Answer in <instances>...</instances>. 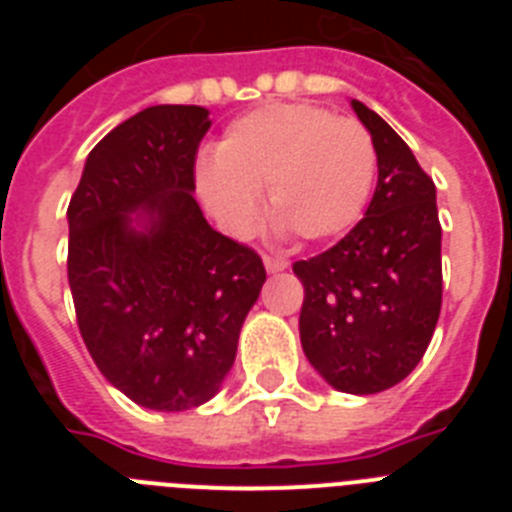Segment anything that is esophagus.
<instances>
[{"mask_svg":"<svg viewBox=\"0 0 512 512\" xmlns=\"http://www.w3.org/2000/svg\"><path fill=\"white\" fill-rule=\"evenodd\" d=\"M264 266L269 274H277V271H284L289 266L287 259H282V256H264Z\"/></svg>","mask_w":512,"mask_h":512,"instance_id":"esophagus-1","label":"esophagus"}]
</instances>
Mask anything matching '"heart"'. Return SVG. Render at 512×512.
<instances>
[{
  "label": "heart",
  "mask_w": 512,
  "mask_h": 512,
  "mask_svg": "<svg viewBox=\"0 0 512 512\" xmlns=\"http://www.w3.org/2000/svg\"><path fill=\"white\" fill-rule=\"evenodd\" d=\"M377 174L372 135L351 117L300 102L266 104L233 120L194 174L200 200L228 233L246 235L259 192L279 228L307 243L346 233Z\"/></svg>",
  "instance_id": "obj_1"
}]
</instances>
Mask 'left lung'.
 <instances>
[{
	"label": "left lung",
	"mask_w": 512,
	"mask_h": 512,
	"mask_svg": "<svg viewBox=\"0 0 512 512\" xmlns=\"http://www.w3.org/2000/svg\"><path fill=\"white\" fill-rule=\"evenodd\" d=\"M377 151V189L336 246L297 261L305 287L300 341L338 392L377 395L413 372L441 312V223L436 187L408 143L351 99Z\"/></svg>",
	"instance_id": "1"
}]
</instances>
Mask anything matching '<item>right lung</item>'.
I'll return each mask as SVG.
<instances>
[{
  "instance_id": "obj_1",
  "label": "right lung",
  "mask_w": 512,
  "mask_h": 512,
  "mask_svg": "<svg viewBox=\"0 0 512 512\" xmlns=\"http://www.w3.org/2000/svg\"><path fill=\"white\" fill-rule=\"evenodd\" d=\"M210 122L197 104L133 115L92 148L66 212L81 338L115 390L158 413L220 392L266 282L259 256L217 233L194 200Z\"/></svg>"
}]
</instances>
